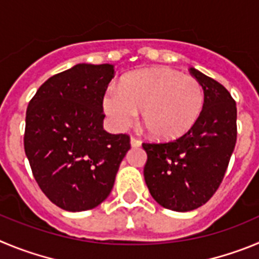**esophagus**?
<instances>
[{
  "label": "esophagus",
  "instance_id": "1",
  "mask_svg": "<svg viewBox=\"0 0 259 259\" xmlns=\"http://www.w3.org/2000/svg\"><path fill=\"white\" fill-rule=\"evenodd\" d=\"M130 143H132V147H139L142 144V142L139 141L138 138H134V137H133V138L130 139Z\"/></svg>",
  "mask_w": 259,
  "mask_h": 259
}]
</instances>
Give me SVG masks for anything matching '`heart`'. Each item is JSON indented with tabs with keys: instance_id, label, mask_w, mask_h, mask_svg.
Instances as JSON below:
<instances>
[{
	"instance_id": "1",
	"label": "heart",
	"mask_w": 259,
	"mask_h": 259,
	"mask_svg": "<svg viewBox=\"0 0 259 259\" xmlns=\"http://www.w3.org/2000/svg\"><path fill=\"white\" fill-rule=\"evenodd\" d=\"M204 89L196 78L170 68L144 69L109 86L103 109L118 130H124L142 109L144 126L157 139H176L196 124L204 107Z\"/></svg>"
}]
</instances>
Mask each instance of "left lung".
Masks as SVG:
<instances>
[{"instance_id":"obj_1","label":"left lung","mask_w":259,"mask_h":259,"mask_svg":"<svg viewBox=\"0 0 259 259\" xmlns=\"http://www.w3.org/2000/svg\"><path fill=\"white\" fill-rule=\"evenodd\" d=\"M190 73L204 89L199 120L169 142H144V181L164 208L190 211L208 202L221 186L237 137L236 102L225 86L197 69Z\"/></svg>"}]
</instances>
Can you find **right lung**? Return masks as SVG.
<instances>
[{
	"mask_svg": "<svg viewBox=\"0 0 259 259\" xmlns=\"http://www.w3.org/2000/svg\"><path fill=\"white\" fill-rule=\"evenodd\" d=\"M112 64H77L39 86L25 115L24 151L37 185L68 211L95 208L111 193L127 134L103 129Z\"/></svg>",
	"mask_w": 259,
	"mask_h": 259,
	"instance_id": "1",
	"label": "right lung"
}]
</instances>
